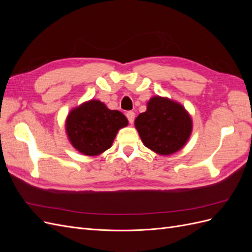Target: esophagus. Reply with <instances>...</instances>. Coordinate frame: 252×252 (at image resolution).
Masks as SVG:
<instances>
[{"label": "esophagus", "instance_id": "esophagus-1", "mask_svg": "<svg viewBox=\"0 0 252 252\" xmlns=\"http://www.w3.org/2000/svg\"><path fill=\"white\" fill-rule=\"evenodd\" d=\"M126 117H127V119H128V121H129V123L132 124L133 121H134L135 113H134L133 111H128V112L126 113Z\"/></svg>", "mask_w": 252, "mask_h": 252}]
</instances>
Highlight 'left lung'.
I'll return each instance as SVG.
<instances>
[{
	"mask_svg": "<svg viewBox=\"0 0 252 252\" xmlns=\"http://www.w3.org/2000/svg\"><path fill=\"white\" fill-rule=\"evenodd\" d=\"M134 126L145 146L168 156L184 147L191 134L192 121L181 104L158 95L148 101L147 110L136 117Z\"/></svg>",
	"mask_w": 252,
	"mask_h": 252,
	"instance_id": "1",
	"label": "left lung"
}]
</instances>
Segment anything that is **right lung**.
Segmentation results:
<instances>
[{"mask_svg":"<svg viewBox=\"0 0 252 252\" xmlns=\"http://www.w3.org/2000/svg\"><path fill=\"white\" fill-rule=\"evenodd\" d=\"M128 120L118 110H110L98 100H90L72 109L66 120V132L72 146L85 156H97L111 147Z\"/></svg>","mask_w":252,"mask_h":252,"instance_id":"obj_1","label":"right lung"}]
</instances>
